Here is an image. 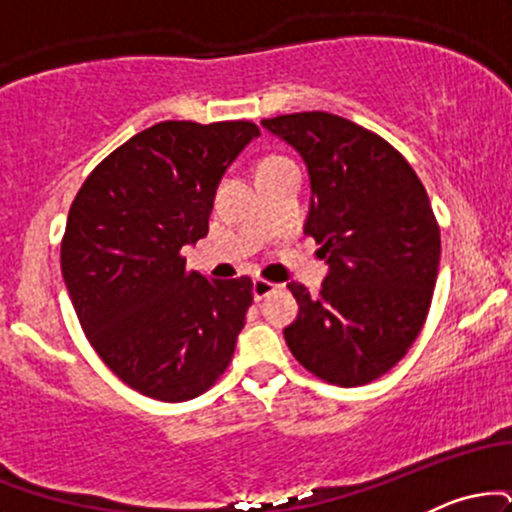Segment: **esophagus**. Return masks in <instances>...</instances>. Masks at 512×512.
Listing matches in <instances>:
<instances>
[{
    "label": "esophagus",
    "instance_id": "esophagus-1",
    "mask_svg": "<svg viewBox=\"0 0 512 512\" xmlns=\"http://www.w3.org/2000/svg\"><path fill=\"white\" fill-rule=\"evenodd\" d=\"M279 286L272 284V281L267 279H255L252 281V296H255V301H262V298H267L269 293H274Z\"/></svg>",
    "mask_w": 512,
    "mask_h": 512
}]
</instances>
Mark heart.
<instances>
[{"label":"heart","instance_id":"1","mask_svg":"<svg viewBox=\"0 0 512 512\" xmlns=\"http://www.w3.org/2000/svg\"><path fill=\"white\" fill-rule=\"evenodd\" d=\"M276 158H281V156H267V158H262L260 166H262V163H272V161H276Z\"/></svg>","mask_w":512,"mask_h":512}]
</instances>
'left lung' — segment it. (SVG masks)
<instances>
[{
  "label": "left lung",
  "instance_id": "1",
  "mask_svg": "<svg viewBox=\"0 0 512 512\" xmlns=\"http://www.w3.org/2000/svg\"><path fill=\"white\" fill-rule=\"evenodd\" d=\"M262 127L308 166L303 231L330 264L317 296L289 284L298 317L284 330L286 344L325 383H373L402 361L431 308L440 228L426 187L395 146L339 115H276Z\"/></svg>",
  "mask_w": 512,
  "mask_h": 512
}]
</instances>
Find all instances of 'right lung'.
<instances>
[{
	"mask_svg": "<svg viewBox=\"0 0 512 512\" xmlns=\"http://www.w3.org/2000/svg\"><path fill=\"white\" fill-rule=\"evenodd\" d=\"M255 122L166 120L103 158L76 192L62 276L86 339L122 383L161 402L207 392L231 363L252 279L187 272L216 187Z\"/></svg>",
	"mask_w": 512,
	"mask_h": 512,
	"instance_id": "1",
	"label": "right lung"
}]
</instances>
